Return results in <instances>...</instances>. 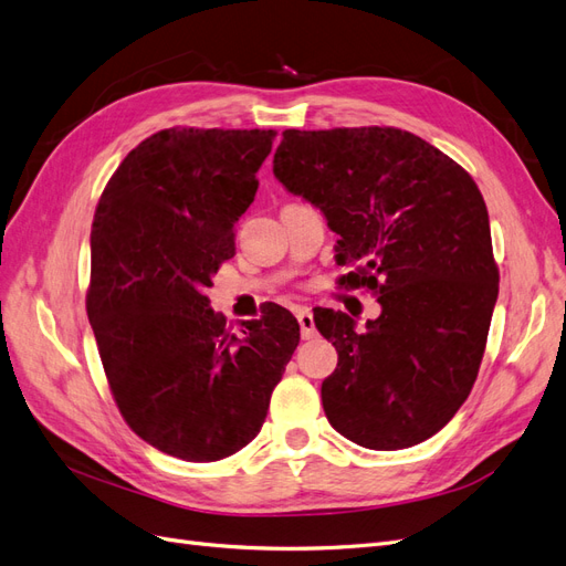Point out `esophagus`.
<instances>
[{"label":"esophagus","mask_w":566,"mask_h":566,"mask_svg":"<svg viewBox=\"0 0 566 566\" xmlns=\"http://www.w3.org/2000/svg\"><path fill=\"white\" fill-rule=\"evenodd\" d=\"M295 316H297V323H300L302 339H312V337H316V325H314V316H312V312L306 310V306H297V310H295Z\"/></svg>","instance_id":"34e87169"}]
</instances>
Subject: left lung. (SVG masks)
<instances>
[{
    "label": "left lung",
    "instance_id": "1",
    "mask_svg": "<svg viewBox=\"0 0 566 566\" xmlns=\"http://www.w3.org/2000/svg\"><path fill=\"white\" fill-rule=\"evenodd\" d=\"M273 175L339 235L342 285L368 287L382 314L325 310L337 349L321 385L325 418L358 447H416L470 397L499 297L486 202L455 160L397 127L285 129Z\"/></svg>",
    "mask_w": 566,
    "mask_h": 566
}]
</instances>
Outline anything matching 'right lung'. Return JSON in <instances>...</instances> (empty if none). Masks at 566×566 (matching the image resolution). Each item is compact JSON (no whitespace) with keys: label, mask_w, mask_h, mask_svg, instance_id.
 Masks as SVG:
<instances>
[{"label":"right lung","mask_w":566,"mask_h":566,"mask_svg":"<svg viewBox=\"0 0 566 566\" xmlns=\"http://www.w3.org/2000/svg\"><path fill=\"white\" fill-rule=\"evenodd\" d=\"M273 139V129L156 132L119 163L94 214L87 316L111 394L132 432L188 462L248 447L300 345L283 306L235 337L205 295L235 252L233 227Z\"/></svg>","instance_id":"right-lung-1"}]
</instances>
